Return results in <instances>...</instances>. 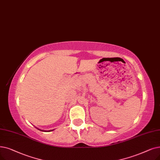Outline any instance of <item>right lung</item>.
I'll return each mask as SVG.
<instances>
[{"mask_svg":"<svg viewBox=\"0 0 160 160\" xmlns=\"http://www.w3.org/2000/svg\"><path fill=\"white\" fill-rule=\"evenodd\" d=\"M40 130V129H39ZM40 131H44V130H40ZM52 131V130H50V131Z\"/></svg>","mask_w":160,"mask_h":160,"instance_id":"right-lung-1","label":"right lung"}]
</instances>
